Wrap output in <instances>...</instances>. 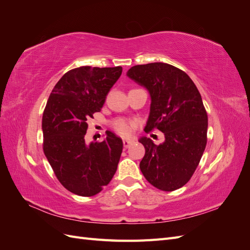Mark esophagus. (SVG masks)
I'll return each instance as SVG.
<instances>
[{
	"mask_svg": "<svg viewBox=\"0 0 250 250\" xmlns=\"http://www.w3.org/2000/svg\"><path fill=\"white\" fill-rule=\"evenodd\" d=\"M134 142L132 140H123V145L125 148H128L130 145H132Z\"/></svg>",
	"mask_w": 250,
	"mask_h": 250,
	"instance_id": "esophagus-1",
	"label": "esophagus"
}]
</instances>
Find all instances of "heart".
Segmentation results:
<instances>
[{"label": "heart", "instance_id": "b5f03b06", "mask_svg": "<svg viewBox=\"0 0 250 250\" xmlns=\"http://www.w3.org/2000/svg\"><path fill=\"white\" fill-rule=\"evenodd\" d=\"M134 126L135 124L133 122L125 119H118L112 123L113 129L120 135H122V137H129V135H131Z\"/></svg>", "mask_w": 250, "mask_h": 250}]
</instances>
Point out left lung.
<instances>
[{"label": "left lung", "mask_w": 250, "mask_h": 250, "mask_svg": "<svg viewBox=\"0 0 250 250\" xmlns=\"http://www.w3.org/2000/svg\"><path fill=\"white\" fill-rule=\"evenodd\" d=\"M127 76L151 97L145 131L156 128L165 135L160 145L140 139L145 147L140 169L158 190L175 191L191 179L207 146L208 113L199 90L184 71L164 62L134 65Z\"/></svg>", "instance_id": "left-lung-1"}]
</instances>
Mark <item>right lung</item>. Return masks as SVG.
Listing matches in <instances>:
<instances>
[{
  "instance_id": "right-lung-1",
  "label": "right lung",
  "mask_w": 250,
  "mask_h": 250,
  "mask_svg": "<svg viewBox=\"0 0 250 250\" xmlns=\"http://www.w3.org/2000/svg\"><path fill=\"white\" fill-rule=\"evenodd\" d=\"M122 66H80L66 72L49 97L42 115V149L59 183L70 192L89 197L102 191L117 171L123 142L106 139L86 145L87 121L100 111Z\"/></svg>"
}]
</instances>
